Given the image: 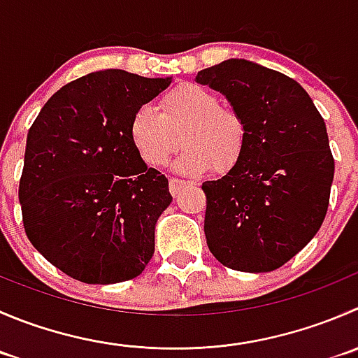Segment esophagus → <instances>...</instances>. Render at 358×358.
Here are the masks:
<instances>
[{"label": "esophagus", "instance_id": "1", "mask_svg": "<svg viewBox=\"0 0 358 358\" xmlns=\"http://www.w3.org/2000/svg\"><path fill=\"white\" fill-rule=\"evenodd\" d=\"M185 180H180V178H169V190H171V194L175 196V194L180 192V189H182L183 185H185Z\"/></svg>", "mask_w": 358, "mask_h": 358}]
</instances>
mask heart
Segmentation results:
<instances>
[{
  "instance_id": "1",
  "label": "heart",
  "mask_w": 358,
  "mask_h": 358,
  "mask_svg": "<svg viewBox=\"0 0 358 358\" xmlns=\"http://www.w3.org/2000/svg\"><path fill=\"white\" fill-rule=\"evenodd\" d=\"M161 112L148 103L138 106L129 120V136L141 161L162 166L180 147L185 150L175 169L199 175L215 166L229 171L238 164L248 140L245 119L234 108L220 105V98L199 83H180L162 94Z\"/></svg>"
}]
</instances>
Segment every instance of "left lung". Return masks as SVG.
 Instances as JSON below:
<instances>
[{
    "label": "left lung",
    "instance_id": "8db88e82",
    "mask_svg": "<svg viewBox=\"0 0 358 358\" xmlns=\"http://www.w3.org/2000/svg\"><path fill=\"white\" fill-rule=\"evenodd\" d=\"M248 127L245 152L222 178L204 182V234L225 267L275 271L313 239L334 180L325 122L290 76L245 59L201 69Z\"/></svg>",
    "mask_w": 358,
    "mask_h": 358
}]
</instances>
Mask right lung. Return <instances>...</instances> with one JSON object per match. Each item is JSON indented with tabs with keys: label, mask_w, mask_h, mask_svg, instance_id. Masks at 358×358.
Segmentation results:
<instances>
[{
	"label": "right lung",
	"mask_w": 358,
	"mask_h": 358,
	"mask_svg": "<svg viewBox=\"0 0 358 358\" xmlns=\"http://www.w3.org/2000/svg\"><path fill=\"white\" fill-rule=\"evenodd\" d=\"M169 83L124 69L89 73L61 87L27 133L24 229L78 282L133 280L154 255L155 224L173 197L168 178L138 155L129 120Z\"/></svg>",
	"instance_id": "obj_1"
}]
</instances>
